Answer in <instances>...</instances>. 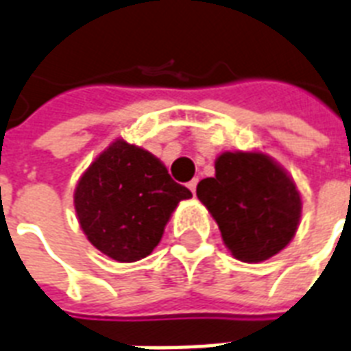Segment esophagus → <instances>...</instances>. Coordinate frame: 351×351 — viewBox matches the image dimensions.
<instances>
[{
    "mask_svg": "<svg viewBox=\"0 0 351 351\" xmlns=\"http://www.w3.org/2000/svg\"><path fill=\"white\" fill-rule=\"evenodd\" d=\"M197 184H199V178H193V180L187 184V187L191 189V193H193V195L197 193Z\"/></svg>",
    "mask_w": 351,
    "mask_h": 351,
    "instance_id": "34e87169",
    "label": "esophagus"
}]
</instances>
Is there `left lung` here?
<instances>
[{
	"label": "left lung",
	"instance_id": "left-lung-1",
	"mask_svg": "<svg viewBox=\"0 0 351 351\" xmlns=\"http://www.w3.org/2000/svg\"><path fill=\"white\" fill-rule=\"evenodd\" d=\"M197 197L219 224L226 248L245 263L276 256L300 224L298 187L263 152H223L215 176L199 182Z\"/></svg>",
	"mask_w": 351,
	"mask_h": 351
}]
</instances>
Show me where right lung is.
<instances>
[{
    "instance_id": "1",
    "label": "right lung",
    "mask_w": 351,
    "mask_h": 351,
    "mask_svg": "<svg viewBox=\"0 0 351 351\" xmlns=\"http://www.w3.org/2000/svg\"><path fill=\"white\" fill-rule=\"evenodd\" d=\"M189 197L191 191L176 184L156 156L116 140L80 176L73 204L93 247L132 263L158 247L171 213Z\"/></svg>"
}]
</instances>
